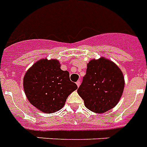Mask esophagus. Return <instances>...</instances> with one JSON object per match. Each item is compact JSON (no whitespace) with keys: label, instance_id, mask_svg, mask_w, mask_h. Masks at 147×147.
Listing matches in <instances>:
<instances>
[{"label":"esophagus","instance_id":"obj_1","mask_svg":"<svg viewBox=\"0 0 147 147\" xmlns=\"http://www.w3.org/2000/svg\"><path fill=\"white\" fill-rule=\"evenodd\" d=\"M76 86H77V87H80V84H81V82H80V81H77V82H76Z\"/></svg>","mask_w":147,"mask_h":147}]
</instances>
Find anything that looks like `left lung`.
I'll list each match as a JSON object with an SVG mask.
<instances>
[{
	"label": "left lung",
	"instance_id": "8db88e82",
	"mask_svg": "<svg viewBox=\"0 0 147 147\" xmlns=\"http://www.w3.org/2000/svg\"><path fill=\"white\" fill-rule=\"evenodd\" d=\"M124 86V76L120 67L102 56L87 64L86 74L77 93L88 109L101 114L118 103Z\"/></svg>",
	"mask_w": 147,
	"mask_h": 147
}]
</instances>
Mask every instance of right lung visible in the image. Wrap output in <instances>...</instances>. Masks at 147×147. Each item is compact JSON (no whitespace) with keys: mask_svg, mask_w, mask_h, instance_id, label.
<instances>
[{"mask_svg":"<svg viewBox=\"0 0 147 147\" xmlns=\"http://www.w3.org/2000/svg\"><path fill=\"white\" fill-rule=\"evenodd\" d=\"M57 59H41L25 73L23 86L29 102L47 114L59 111L67 96L77 89L70 80L69 72L62 71Z\"/></svg>","mask_w":147,"mask_h":147,"instance_id":"1","label":"right lung"}]
</instances>
